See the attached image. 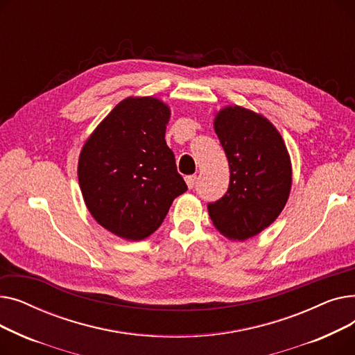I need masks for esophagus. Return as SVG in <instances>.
Here are the masks:
<instances>
[{"label":"esophagus","instance_id":"1","mask_svg":"<svg viewBox=\"0 0 355 355\" xmlns=\"http://www.w3.org/2000/svg\"><path fill=\"white\" fill-rule=\"evenodd\" d=\"M185 182H187L189 189H193L196 182H197V177L196 175H187V177H185Z\"/></svg>","mask_w":355,"mask_h":355}]
</instances>
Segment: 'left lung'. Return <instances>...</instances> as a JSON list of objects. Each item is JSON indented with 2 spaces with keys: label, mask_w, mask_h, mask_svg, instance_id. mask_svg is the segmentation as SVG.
Returning <instances> with one entry per match:
<instances>
[{
  "label": "left lung",
  "mask_w": 355,
  "mask_h": 355,
  "mask_svg": "<svg viewBox=\"0 0 355 355\" xmlns=\"http://www.w3.org/2000/svg\"><path fill=\"white\" fill-rule=\"evenodd\" d=\"M214 130L230 166L227 193L207 209L214 227L230 240L259 234L277 218L289 198L292 164L282 135L263 115L226 106Z\"/></svg>",
  "instance_id": "obj_1"
}]
</instances>
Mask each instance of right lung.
<instances>
[{
	"label": "right lung",
	"mask_w": 355,
	"mask_h": 355,
	"mask_svg": "<svg viewBox=\"0 0 355 355\" xmlns=\"http://www.w3.org/2000/svg\"><path fill=\"white\" fill-rule=\"evenodd\" d=\"M170 116V106L158 98H126L82 148L78 177L86 207L118 237L151 236L174 198L187 191L165 142Z\"/></svg>",
	"instance_id": "add662e5"
}]
</instances>
